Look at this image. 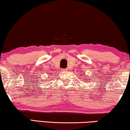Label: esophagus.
I'll use <instances>...</instances> for the list:
<instances>
[{
	"label": "esophagus",
	"mask_w": 130,
	"mask_h": 130,
	"mask_svg": "<svg viewBox=\"0 0 130 130\" xmlns=\"http://www.w3.org/2000/svg\"><path fill=\"white\" fill-rule=\"evenodd\" d=\"M63 71H64V72H67V71H68V69H63Z\"/></svg>",
	"instance_id": "1"
}]
</instances>
